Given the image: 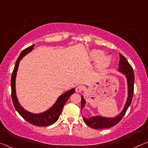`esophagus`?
I'll return each instance as SVG.
<instances>
[{"label":"esophagus","mask_w":148,"mask_h":148,"mask_svg":"<svg viewBox=\"0 0 148 148\" xmlns=\"http://www.w3.org/2000/svg\"><path fill=\"white\" fill-rule=\"evenodd\" d=\"M83 90H84V88H83V86H78L76 88V91L77 93H80Z\"/></svg>","instance_id":"34e87169"}]
</instances>
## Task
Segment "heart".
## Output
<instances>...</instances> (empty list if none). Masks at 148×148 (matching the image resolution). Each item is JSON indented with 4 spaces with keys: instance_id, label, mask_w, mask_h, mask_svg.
Segmentation results:
<instances>
[{
    "instance_id": "b5f03b06",
    "label": "heart",
    "mask_w": 148,
    "mask_h": 148,
    "mask_svg": "<svg viewBox=\"0 0 148 148\" xmlns=\"http://www.w3.org/2000/svg\"><path fill=\"white\" fill-rule=\"evenodd\" d=\"M89 57L93 61L98 60V65L101 67H106L111 62V57L109 56H103V52L97 49L90 51L89 53Z\"/></svg>"
}]
</instances>
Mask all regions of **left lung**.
<instances>
[{"label":"left lung","instance_id":"8db88e82","mask_svg":"<svg viewBox=\"0 0 148 148\" xmlns=\"http://www.w3.org/2000/svg\"><path fill=\"white\" fill-rule=\"evenodd\" d=\"M120 60L119 64L118 71L122 74L125 75L127 79L128 84V98L124 107V109L118 115L109 118L101 116H93L90 118H85L83 116V120L86 124L90 127L100 130V129L109 128L112 126L117 125L123 117L125 115L128 107L130 106L132 102L133 94H134V73L132 67L129 64L126 58L120 53ZM86 100L84 99V96H82L81 99V109H82L85 106Z\"/></svg>","mask_w":148,"mask_h":148}]
</instances>
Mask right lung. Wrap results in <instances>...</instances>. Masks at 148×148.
<instances>
[{
    "label": "right lung",
    "instance_id": "right-lung-1",
    "mask_svg": "<svg viewBox=\"0 0 148 148\" xmlns=\"http://www.w3.org/2000/svg\"><path fill=\"white\" fill-rule=\"evenodd\" d=\"M34 46L35 45H33L25 49L24 50H23L22 53H20L19 57L18 58L17 60H16L14 69L11 77L12 99L14 106L16 111L28 123L37 126H47L53 125V124L57 122L62 111L64 105L66 103L68 99H69L70 95L74 93L75 89L72 88L71 90H70L69 91H66V92L64 93L63 94L59 96L57 100V101L55 102V103L50 109H49L47 111L41 112V113H32V112H30L26 111V110H25L21 106L20 103L18 102L17 96H16V74H17L20 61L22 59V58L24 56L26 55L29 52H31L33 49H34Z\"/></svg>",
    "mask_w": 148,
    "mask_h": 148
}]
</instances>
